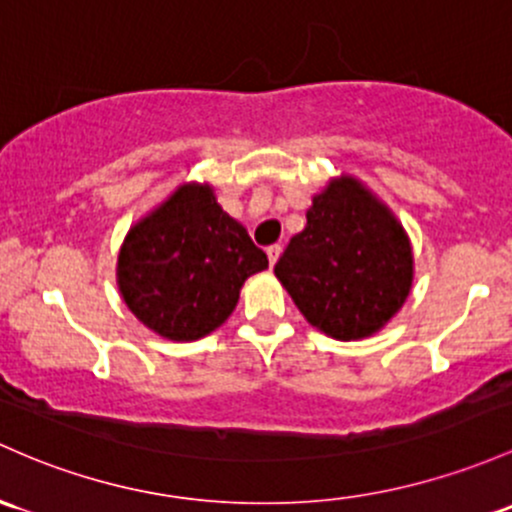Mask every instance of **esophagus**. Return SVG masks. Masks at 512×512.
<instances>
[{
	"mask_svg": "<svg viewBox=\"0 0 512 512\" xmlns=\"http://www.w3.org/2000/svg\"><path fill=\"white\" fill-rule=\"evenodd\" d=\"M279 255H282V247H279V245L267 247V257H270V265H274V262L279 260Z\"/></svg>",
	"mask_w": 512,
	"mask_h": 512,
	"instance_id": "1",
	"label": "esophagus"
}]
</instances>
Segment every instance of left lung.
Wrapping results in <instances>:
<instances>
[{"label": "left lung", "instance_id": "left-lung-1", "mask_svg": "<svg viewBox=\"0 0 512 512\" xmlns=\"http://www.w3.org/2000/svg\"><path fill=\"white\" fill-rule=\"evenodd\" d=\"M274 274L311 326L336 341L380 331L412 289V245L400 220L358 179L316 193L306 228L289 240Z\"/></svg>", "mask_w": 512, "mask_h": 512}]
</instances>
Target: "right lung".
<instances>
[{"instance_id": "right-lung-1", "label": "right lung", "mask_w": 512, "mask_h": 512, "mask_svg": "<svg viewBox=\"0 0 512 512\" xmlns=\"http://www.w3.org/2000/svg\"><path fill=\"white\" fill-rule=\"evenodd\" d=\"M267 255L215 201L184 184L132 225L117 257V287L144 326L169 341H198L225 324L247 277Z\"/></svg>"}]
</instances>
